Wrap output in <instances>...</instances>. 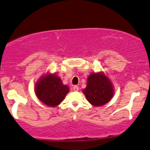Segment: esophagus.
I'll use <instances>...</instances> for the list:
<instances>
[{
	"instance_id": "1",
	"label": "esophagus",
	"mask_w": 150,
	"mask_h": 150,
	"mask_svg": "<svg viewBox=\"0 0 150 150\" xmlns=\"http://www.w3.org/2000/svg\"><path fill=\"white\" fill-rule=\"evenodd\" d=\"M73 90L74 91H79V87L77 86H74L73 87Z\"/></svg>"
}]
</instances>
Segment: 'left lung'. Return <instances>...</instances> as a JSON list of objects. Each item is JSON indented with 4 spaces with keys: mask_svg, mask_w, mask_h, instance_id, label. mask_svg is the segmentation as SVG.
<instances>
[{
    "mask_svg": "<svg viewBox=\"0 0 150 150\" xmlns=\"http://www.w3.org/2000/svg\"><path fill=\"white\" fill-rule=\"evenodd\" d=\"M87 82V87L83 90V93L89 103L94 106L104 105L113 96L114 90L112 83L103 74H91Z\"/></svg>",
    "mask_w": 150,
    "mask_h": 150,
    "instance_id": "8db88e82",
    "label": "left lung"
}]
</instances>
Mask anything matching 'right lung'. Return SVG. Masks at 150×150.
Segmentation results:
<instances>
[{
    "instance_id": "right-lung-1",
    "label": "right lung",
    "mask_w": 150,
    "mask_h": 150,
    "mask_svg": "<svg viewBox=\"0 0 150 150\" xmlns=\"http://www.w3.org/2000/svg\"><path fill=\"white\" fill-rule=\"evenodd\" d=\"M35 88L37 98L43 103L51 107L59 105L69 91L67 86L63 85L61 79L54 74L42 76Z\"/></svg>"
}]
</instances>
